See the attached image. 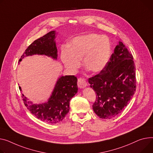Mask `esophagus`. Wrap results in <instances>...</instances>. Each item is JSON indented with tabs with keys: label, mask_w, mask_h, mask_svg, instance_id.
<instances>
[{
	"label": "esophagus",
	"mask_w": 153,
	"mask_h": 153,
	"mask_svg": "<svg viewBox=\"0 0 153 153\" xmlns=\"http://www.w3.org/2000/svg\"><path fill=\"white\" fill-rule=\"evenodd\" d=\"M77 85L80 88L85 87L87 86V83L85 82V79L81 78V77L79 78L77 80Z\"/></svg>",
	"instance_id": "1"
}]
</instances>
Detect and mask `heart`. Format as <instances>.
I'll use <instances>...</instances> for the list:
<instances>
[{"mask_svg":"<svg viewBox=\"0 0 153 153\" xmlns=\"http://www.w3.org/2000/svg\"><path fill=\"white\" fill-rule=\"evenodd\" d=\"M111 56V43L109 39L98 34H90L74 38L70 50H62L61 58L65 67L75 71L80 66L79 60L89 71L97 73L106 66Z\"/></svg>","mask_w":153,"mask_h":153,"instance_id":"obj_1","label":"heart"}]
</instances>
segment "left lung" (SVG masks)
Instances as JSON below:
<instances>
[{"label": "left lung", "instance_id": "left-lung-1", "mask_svg": "<svg viewBox=\"0 0 153 153\" xmlns=\"http://www.w3.org/2000/svg\"><path fill=\"white\" fill-rule=\"evenodd\" d=\"M96 93L92 105L100 119H111L120 113L129 103L137 88L134 57L120 41L101 72L88 79Z\"/></svg>", "mask_w": 153, "mask_h": 153}]
</instances>
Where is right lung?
<instances>
[{
  "instance_id": "obj_1",
  "label": "right lung",
  "mask_w": 153,
  "mask_h": 153,
  "mask_svg": "<svg viewBox=\"0 0 153 153\" xmlns=\"http://www.w3.org/2000/svg\"><path fill=\"white\" fill-rule=\"evenodd\" d=\"M55 31H50L42 37L34 40L29 45L19 62L25 56L34 54L45 55L57 58V48L55 42ZM77 79L74 76L59 77L56 82L52 95L48 102L34 105L22 94L25 105L30 113L37 119L50 124H56L62 121L69 111V102L77 92ZM20 91L21 87H19Z\"/></svg>"
}]
</instances>
